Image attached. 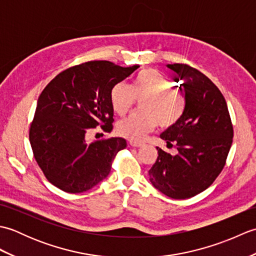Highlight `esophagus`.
I'll return each instance as SVG.
<instances>
[{"label": "esophagus", "instance_id": "1", "mask_svg": "<svg viewBox=\"0 0 256 256\" xmlns=\"http://www.w3.org/2000/svg\"><path fill=\"white\" fill-rule=\"evenodd\" d=\"M130 145L133 146V148H140V146H143L144 144L140 143V142H138V140H130Z\"/></svg>", "mask_w": 256, "mask_h": 256}]
</instances>
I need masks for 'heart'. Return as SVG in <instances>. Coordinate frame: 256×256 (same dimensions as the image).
Returning a JSON list of instances; mask_svg holds the SVG:
<instances>
[{
	"label": "heart",
	"mask_w": 256,
	"mask_h": 256,
	"mask_svg": "<svg viewBox=\"0 0 256 256\" xmlns=\"http://www.w3.org/2000/svg\"><path fill=\"white\" fill-rule=\"evenodd\" d=\"M140 108L116 125L118 133L134 140H143L157 124L160 128L175 125L184 112V99L172 91V84L155 69L144 70L131 86L120 82L111 91V104L118 116L126 114L135 102L140 99Z\"/></svg>",
	"instance_id": "heart-1"
}]
</instances>
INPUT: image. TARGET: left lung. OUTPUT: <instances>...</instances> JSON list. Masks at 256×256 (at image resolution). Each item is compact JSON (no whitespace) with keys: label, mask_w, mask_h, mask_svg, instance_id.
I'll return each instance as SVG.
<instances>
[{"label":"left lung","mask_w":256,"mask_h":256,"mask_svg":"<svg viewBox=\"0 0 256 256\" xmlns=\"http://www.w3.org/2000/svg\"><path fill=\"white\" fill-rule=\"evenodd\" d=\"M167 67L182 81L184 108L179 121L160 138L167 145L175 143L178 153L156 148L158 157L148 175L152 184L167 197L187 199L208 188L224 170L233 126L224 96L208 77L184 64Z\"/></svg>","instance_id":"1"}]
</instances>
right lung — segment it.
I'll return each mask as SVG.
<instances>
[{"mask_svg": "<svg viewBox=\"0 0 256 256\" xmlns=\"http://www.w3.org/2000/svg\"><path fill=\"white\" fill-rule=\"evenodd\" d=\"M138 66L121 67L106 60L78 64L57 74L42 90L30 128L38 166L54 186L69 194L84 192L106 178L122 138L88 142L86 132L101 125L112 131L113 86Z\"/></svg>", "mask_w": 256, "mask_h": 256, "instance_id": "right-lung-1", "label": "right lung"}]
</instances>
